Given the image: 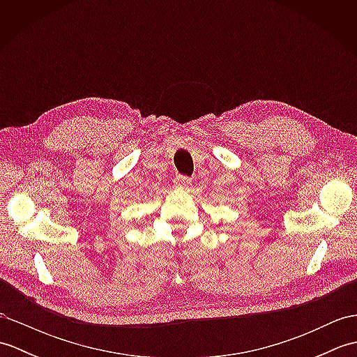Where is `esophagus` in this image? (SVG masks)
<instances>
[{
  "label": "esophagus",
  "mask_w": 357,
  "mask_h": 357,
  "mask_svg": "<svg viewBox=\"0 0 357 357\" xmlns=\"http://www.w3.org/2000/svg\"><path fill=\"white\" fill-rule=\"evenodd\" d=\"M174 185L178 188H188L192 185V179L188 176H176L174 178Z\"/></svg>",
  "instance_id": "obj_1"
}]
</instances>
